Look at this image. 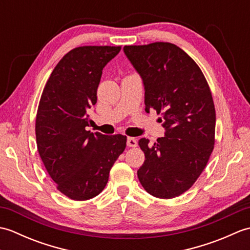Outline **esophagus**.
<instances>
[{"mask_svg": "<svg viewBox=\"0 0 250 250\" xmlns=\"http://www.w3.org/2000/svg\"><path fill=\"white\" fill-rule=\"evenodd\" d=\"M126 145L129 147H136L137 146V141L134 137H128L126 139Z\"/></svg>", "mask_w": 250, "mask_h": 250, "instance_id": "1", "label": "esophagus"}]
</instances>
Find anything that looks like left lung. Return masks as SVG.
<instances>
[{
  "instance_id": "left-lung-1",
  "label": "left lung",
  "mask_w": 250,
  "mask_h": 250,
  "mask_svg": "<svg viewBox=\"0 0 250 250\" xmlns=\"http://www.w3.org/2000/svg\"><path fill=\"white\" fill-rule=\"evenodd\" d=\"M144 83L145 110L162 115L163 137L139 141L145 162L137 171L148 193L172 199L187 191L205 168L215 144L216 113L198 64L171 43L125 46Z\"/></svg>"
}]
</instances>
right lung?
<instances>
[{
	"label": "right lung",
	"mask_w": 250,
	"mask_h": 250,
	"mask_svg": "<svg viewBox=\"0 0 250 250\" xmlns=\"http://www.w3.org/2000/svg\"><path fill=\"white\" fill-rule=\"evenodd\" d=\"M120 46H83L54 68L36 115V144L42 161L61 192L75 201L102 192L109 171L124 152L126 136L91 133L87 111L97 103L102 71Z\"/></svg>",
	"instance_id": "right-lung-1"
}]
</instances>
